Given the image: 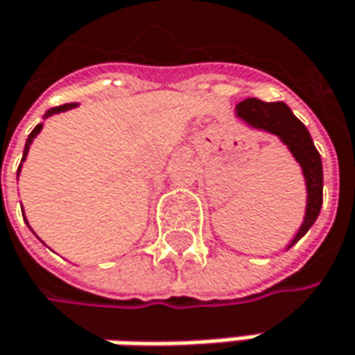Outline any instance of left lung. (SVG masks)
I'll return each mask as SVG.
<instances>
[{"mask_svg":"<svg viewBox=\"0 0 355 355\" xmlns=\"http://www.w3.org/2000/svg\"><path fill=\"white\" fill-rule=\"evenodd\" d=\"M237 114L249 122L255 128H263L268 132L278 135L296 157L304 171L306 180V216L302 227L298 229L294 245L317 220L323 204V165H321V155L317 147L313 145V139L306 130V126L292 114L284 102H261L257 98H247L243 102L237 104Z\"/></svg>","mask_w":355,"mask_h":355,"instance_id":"obj_1","label":"left lung"}]
</instances>
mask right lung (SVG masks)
Listing matches in <instances>:
<instances>
[{
    "label": "right lung",
    "mask_w": 355,
    "mask_h": 355,
    "mask_svg": "<svg viewBox=\"0 0 355 355\" xmlns=\"http://www.w3.org/2000/svg\"><path fill=\"white\" fill-rule=\"evenodd\" d=\"M75 104H63V106H55V108H51V110H46V114L44 116H51V114H57V112H63V110H69V108H73ZM40 128H42V124H36L34 126V130L30 132V137H28V141H26V147H24V157H26V153H28V149H30V143H32V139L40 132ZM22 157V161H24ZM22 165V163H20Z\"/></svg>",
    "instance_id": "right-lung-1"
}]
</instances>
